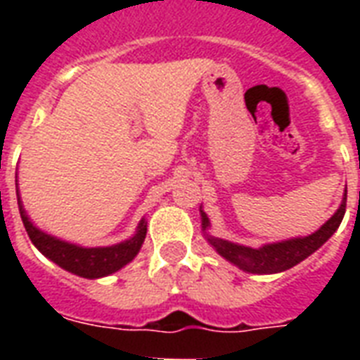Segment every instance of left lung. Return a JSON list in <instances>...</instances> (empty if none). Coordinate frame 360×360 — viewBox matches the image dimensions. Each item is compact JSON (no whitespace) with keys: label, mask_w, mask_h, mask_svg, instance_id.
<instances>
[{"label":"left lung","mask_w":360,"mask_h":360,"mask_svg":"<svg viewBox=\"0 0 360 360\" xmlns=\"http://www.w3.org/2000/svg\"><path fill=\"white\" fill-rule=\"evenodd\" d=\"M346 194H344L340 207L336 209V213L319 230H316L314 233L304 237H291V239L267 243V245H262L259 248H252V246L239 245V243H231V240L211 236L209 233L211 222H209V217L205 214L202 205H200L203 237H205L209 245L213 246L214 250L219 252L220 256L224 257L226 262L233 263L236 267H239L245 273H282V271L295 267L297 263H301L302 259H307L310 254H314L319 246L327 243L330 239V236L338 230V226H340L342 219H344V213H346Z\"/></svg>","instance_id":"1"}]
</instances>
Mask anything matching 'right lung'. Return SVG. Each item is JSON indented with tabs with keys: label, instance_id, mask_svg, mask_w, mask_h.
I'll use <instances>...</instances> for the list:
<instances>
[{
	"label": "right lung",
	"instance_id": "obj_1",
	"mask_svg": "<svg viewBox=\"0 0 360 360\" xmlns=\"http://www.w3.org/2000/svg\"><path fill=\"white\" fill-rule=\"evenodd\" d=\"M16 200H18L20 217L25 226V231H27L31 243L37 246V250L41 252L42 256H46L50 262L76 276H82V278L95 280L117 273L120 269H123L127 263H130L138 256V252L146 240L147 220L141 219L134 236L127 240H121V243H115V245L82 246L76 243H69V240L50 236L31 222L30 214L22 203L18 188H16Z\"/></svg>",
	"mask_w": 360,
	"mask_h": 360
}]
</instances>
